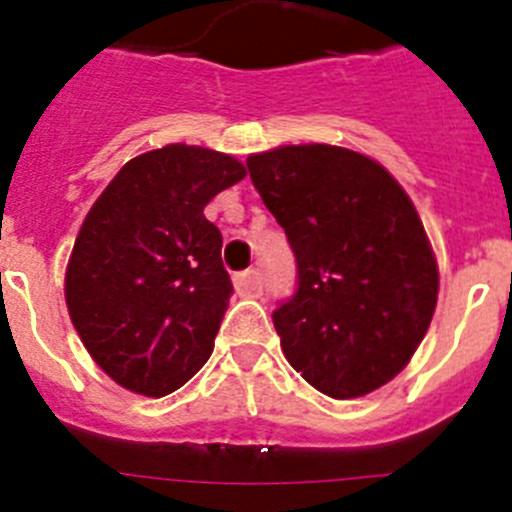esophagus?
I'll use <instances>...</instances> for the list:
<instances>
[{"label": "esophagus", "mask_w": 512, "mask_h": 512, "mask_svg": "<svg viewBox=\"0 0 512 512\" xmlns=\"http://www.w3.org/2000/svg\"><path fill=\"white\" fill-rule=\"evenodd\" d=\"M233 282H235V289H238V295H243V297H259L261 289H264L259 269L241 271V274H235Z\"/></svg>", "instance_id": "obj_1"}]
</instances>
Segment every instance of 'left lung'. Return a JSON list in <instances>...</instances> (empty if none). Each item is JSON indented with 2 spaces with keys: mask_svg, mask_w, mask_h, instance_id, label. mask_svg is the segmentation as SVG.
I'll return each instance as SVG.
<instances>
[{
  "mask_svg": "<svg viewBox=\"0 0 512 512\" xmlns=\"http://www.w3.org/2000/svg\"><path fill=\"white\" fill-rule=\"evenodd\" d=\"M246 166L297 261L295 295L271 312L287 361L336 400L387 384L438 300L436 259L405 189L372 158L323 143Z\"/></svg>",
  "mask_w": 512,
  "mask_h": 512,
  "instance_id": "obj_1",
  "label": "left lung"
}]
</instances>
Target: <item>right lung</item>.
Here are the masks:
<instances>
[{"label":"right lung","instance_id":"add662e5","mask_svg":"<svg viewBox=\"0 0 512 512\" xmlns=\"http://www.w3.org/2000/svg\"><path fill=\"white\" fill-rule=\"evenodd\" d=\"M243 176L228 153L176 143L128 161L89 210L66 305L92 359L125 390L164 397L210 359L233 282L223 235L202 210Z\"/></svg>","mask_w":512,"mask_h":512}]
</instances>
